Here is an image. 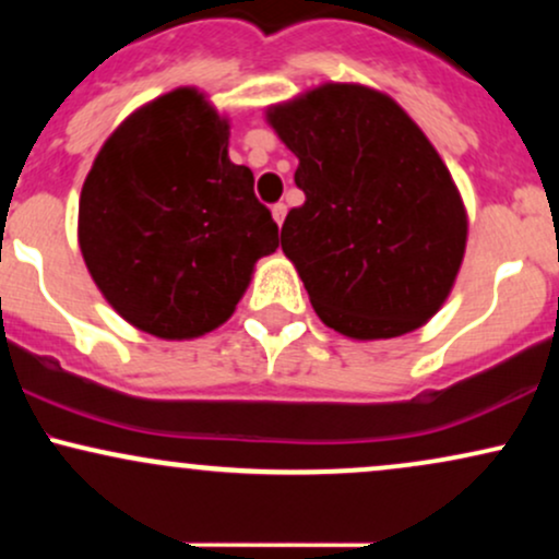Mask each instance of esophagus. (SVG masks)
Returning <instances> with one entry per match:
<instances>
[{"label":"esophagus","mask_w":559,"mask_h":559,"mask_svg":"<svg viewBox=\"0 0 559 559\" xmlns=\"http://www.w3.org/2000/svg\"><path fill=\"white\" fill-rule=\"evenodd\" d=\"M273 221L278 223V226H284V217H286V204L284 202H278V204H273Z\"/></svg>","instance_id":"34e87169"}]
</instances>
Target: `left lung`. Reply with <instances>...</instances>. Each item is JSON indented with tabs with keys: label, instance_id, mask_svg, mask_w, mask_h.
I'll return each instance as SVG.
<instances>
[{
	"label": "left lung",
	"instance_id": "obj_1",
	"mask_svg": "<svg viewBox=\"0 0 559 559\" xmlns=\"http://www.w3.org/2000/svg\"><path fill=\"white\" fill-rule=\"evenodd\" d=\"M299 157L305 204L281 249L318 318L352 338H394L444 305L463 265L467 215L426 133L394 99L325 83L267 110Z\"/></svg>",
	"mask_w": 559,
	"mask_h": 559
}]
</instances>
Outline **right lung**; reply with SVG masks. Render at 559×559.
<instances>
[{"label":"right lung","mask_w":559,"mask_h":559,"mask_svg":"<svg viewBox=\"0 0 559 559\" xmlns=\"http://www.w3.org/2000/svg\"><path fill=\"white\" fill-rule=\"evenodd\" d=\"M94 284L136 329L194 338L226 323L278 226L228 123L194 88L150 102L105 141L79 204Z\"/></svg>","instance_id":"obj_1"}]
</instances>
